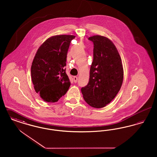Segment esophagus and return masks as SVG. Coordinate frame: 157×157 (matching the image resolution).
<instances>
[{"instance_id":"1","label":"esophagus","mask_w":157,"mask_h":157,"mask_svg":"<svg viewBox=\"0 0 157 157\" xmlns=\"http://www.w3.org/2000/svg\"><path fill=\"white\" fill-rule=\"evenodd\" d=\"M73 79H74V82H75V83L77 82V81H78V77H76V76H74Z\"/></svg>"}]
</instances>
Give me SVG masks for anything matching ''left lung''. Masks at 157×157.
<instances>
[{
  "label": "left lung",
  "instance_id": "obj_1",
  "mask_svg": "<svg viewBox=\"0 0 157 157\" xmlns=\"http://www.w3.org/2000/svg\"><path fill=\"white\" fill-rule=\"evenodd\" d=\"M88 39L94 43V59L89 82L81 92L88 104L101 108L109 104L120 91L124 70L120 54L110 39L100 35Z\"/></svg>",
  "mask_w": 157,
  "mask_h": 157
}]
</instances>
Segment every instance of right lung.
Instances as JSON below:
<instances>
[{"instance_id": "add662e5", "label": "right lung", "mask_w": 157, "mask_h": 157, "mask_svg": "<svg viewBox=\"0 0 157 157\" xmlns=\"http://www.w3.org/2000/svg\"><path fill=\"white\" fill-rule=\"evenodd\" d=\"M75 37L53 36L37 49L31 66V77L36 92L45 102H57L71 85L65 67L70 43Z\"/></svg>"}]
</instances>
